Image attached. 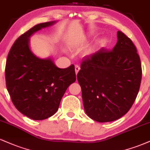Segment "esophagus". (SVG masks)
I'll return each mask as SVG.
<instances>
[{
  "mask_svg": "<svg viewBox=\"0 0 150 150\" xmlns=\"http://www.w3.org/2000/svg\"><path fill=\"white\" fill-rule=\"evenodd\" d=\"M80 67L79 66V65H75V71H76V74H78V72L79 71V70H80Z\"/></svg>",
  "mask_w": 150,
  "mask_h": 150,
  "instance_id": "34e87169",
  "label": "esophagus"
}]
</instances>
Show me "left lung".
Wrapping results in <instances>:
<instances>
[{"instance_id": "1", "label": "left lung", "mask_w": 150, "mask_h": 150, "mask_svg": "<svg viewBox=\"0 0 150 150\" xmlns=\"http://www.w3.org/2000/svg\"><path fill=\"white\" fill-rule=\"evenodd\" d=\"M117 37L113 50L101 48L86 56L77 74L86 113L100 123L115 121L127 113L141 83L136 47L121 31Z\"/></svg>"}]
</instances>
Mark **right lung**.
I'll list each match as a JSON object with an SVG mask.
<instances>
[{
    "label": "right lung",
    "mask_w": 150,
    "mask_h": 150,
    "mask_svg": "<svg viewBox=\"0 0 150 150\" xmlns=\"http://www.w3.org/2000/svg\"><path fill=\"white\" fill-rule=\"evenodd\" d=\"M54 22L36 24L21 35L7 57L5 81L12 103L33 120H43L55 114L66 90L76 81L74 65L59 69L50 58L40 59L29 48V37Z\"/></svg>",
    "instance_id": "add662e5"
}]
</instances>
